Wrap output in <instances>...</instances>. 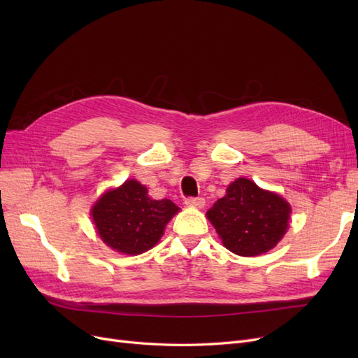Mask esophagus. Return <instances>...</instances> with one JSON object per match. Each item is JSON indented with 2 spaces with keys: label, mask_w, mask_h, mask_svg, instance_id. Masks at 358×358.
<instances>
[{
  "label": "esophagus",
  "mask_w": 358,
  "mask_h": 358,
  "mask_svg": "<svg viewBox=\"0 0 358 358\" xmlns=\"http://www.w3.org/2000/svg\"><path fill=\"white\" fill-rule=\"evenodd\" d=\"M185 204H187V206H189V208H197V209H201V208H204L206 201H204V199H201V197H189V199H187V200H185Z\"/></svg>",
  "instance_id": "obj_1"
}]
</instances>
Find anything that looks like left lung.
I'll use <instances>...</instances> for the list:
<instances>
[{"label":"left lung","instance_id":"left-lung-1","mask_svg":"<svg viewBox=\"0 0 358 358\" xmlns=\"http://www.w3.org/2000/svg\"><path fill=\"white\" fill-rule=\"evenodd\" d=\"M291 206L276 192L236 179L208 210V218L229 251L242 257L262 255L275 248L288 230Z\"/></svg>","mask_w":358,"mask_h":358}]
</instances>
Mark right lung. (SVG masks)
<instances>
[{"mask_svg": "<svg viewBox=\"0 0 358 358\" xmlns=\"http://www.w3.org/2000/svg\"><path fill=\"white\" fill-rule=\"evenodd\" d=\"M179 212L169 199L154 200L148 188L129 179L106 191L92 206V221L101 241L115 251L137 255L155 246L167 222Z\"/></svg>", "mask_w": 358, "mask_h": 358, "instance_id": "right-lung-1", "label": "right lung"}]
</instances>
